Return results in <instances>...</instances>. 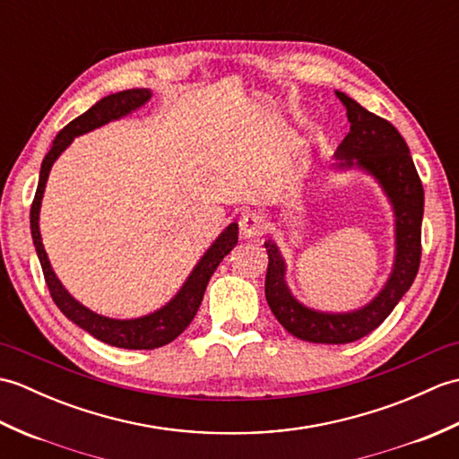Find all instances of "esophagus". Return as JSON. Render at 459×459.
I'll return each instance as SVG.
<instances>
[{"mask_svg":"<svg viewBox=\"0 0 459 459\" xmlns=\"http://www.w3.org/2000/svg\"><path fill=\"white\" fill-rule=\"evenodd\" d=\"M238 227H240V235H242V237H245V238H252V237L264 235L266 229H268V222H266L264 217H262L260 212L250 211V212L242 214Z\"/></svg>","mask_w":459,"mask_h":459,"instance_id":"esophagus-1","label":"esophagus"}]
</instances>
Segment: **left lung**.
I'll return each instance as SVG.
<instances>
[{"mask_svg": "<svg viewBox=\"0 0 459 459\" xmlns=\"http://www.w3.org/2000/svg\"><path fill=\"white\" fill-rule=\"evenodd\" d=\"M347 108L351 130L339 143L335 168H360L370 173L385 189L394 209L396 255L391 278L378 296L349 314H325L306 307L290 294L286 286V262L278 247L266 240L268 272H266V301L272 314L291 335L311 343H353L368 335L383 321L412 286L420 268L422 256V214L424 189L418 178L412 155L404 138L394 126L368 112L345 92H335Z\"/></svg>", "mask_w": 459, "mask_h": 459, "instance_id": "1", "label": "left lung"}]
</instances>
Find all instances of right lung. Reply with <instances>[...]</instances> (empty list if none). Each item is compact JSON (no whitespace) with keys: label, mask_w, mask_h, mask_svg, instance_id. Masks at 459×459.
I'll list each match as a JSON object with an SVG mask.
<instances>
[{"label":"right lung","mask_w":459,"mask_h":459,"mask_svg":"<svg viewBox=\"0 0 459 459\" xmlns=\"http://www.w3.org/2000/svg\"><path fill=\"white\" fill-rule=\"evenodd\" d=\"M152 99V92L148 89H132L122 91L110 96H104L102 100L96 102L92 108L81 114L71 124L56 134V138L51 145V150L45 155L41 163V173H39V185L35 191V199L31 204V237L37 250L39 262H41L43 276L47 281V288L51 291V298L56 307L63 314L82 327L84 331L96 339L104 341V343L122 347V349H158L171 343L175 337H179L187 325L193 321L195 314L203 301L204 290H207L209 280L212 272L222 262V258L235 248L238 242V224L232 222L221 232V237L212 242L211 248L204 252V256L197 262L193 268L191 276L185 281L183 288L178 291L168 306L153 311L150 316H143L138 319H112L94 314L89 307L79 304L68 291L63 288L61 281L55 276L51 268V262L47 258V252L41 242V232H39V211H41V199L45 193V185L48 179V171H51L55 160L61 155L76 135L91 132L94 128L108 124L112 120H118L122 116L138 110Z\"/></svg>","instance_id":"add662e5"}]
</instances>
